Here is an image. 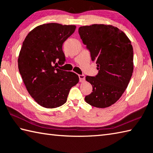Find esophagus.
<instances>
[{
    "mask_svg": "<svg viewBox=\"0 0 153 153\" xmlns=\"http://www.w3.org/2000/svg\"><path fill=\"white\" fill-rule=\"evenodd\" d=\"M79 81H80V82H82L85 81V76L84 75V74H79Z\"/></svg>",
    "mask_w": 153,
    "mask_h": 153,
    "instance_id": "1",
    "label": "esophagus"
}]
</instances>
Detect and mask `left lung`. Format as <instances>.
I'll use <instances>...</instances> for the list:
<instances>
[{
	"label": "left lung",
	"mask_w": 153,
	"mask_h": 153,
	"mask_svg": "<svg viewBox=\"0 0 153 153\" xmlns=\"http://www.w3.org/2000/svg\"><path fill=\"white\" fill-rule=\"evenodd\" d=\"M79 33L99 70L95 76H86L93 92L85 97V101L94 107H108L122 96L132 76L131 42L122 30L112 25L83 26Z\"/></svg>",
	"instance_id": "left-lung-1"
}]
</instances>
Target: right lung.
Wrapping results in <instances>:
<instances>
[{"label": "right lung", "mask_w": 153, "mask_h": 153, "mask_svg": "<svg viewBox=\"0 0 153 153\" xmlns=\"http://www.w3.org/2000/svg\"><path fill=\"white\" fill-rule=\"evenodd\" d=\"M75 29L74 25L44 24L32 30L22 43L19 73L28 93L43 107L64 105L70 89L79 82L76 74L57 68L65 61L63 42Z\"/></svg>", "instance_id": "obj_1"}]
</instances>
